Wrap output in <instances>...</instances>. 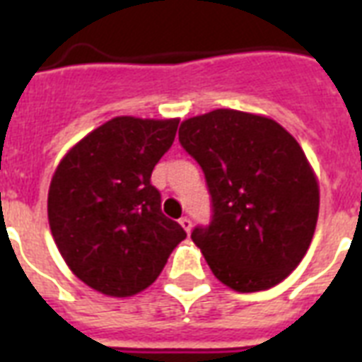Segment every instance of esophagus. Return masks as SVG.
I'll use <instances>...</instances> for the list:
<instances>
[{"label": "esophagus", "instance_id": "34e87169", "mask_svg": "<svg viewBox=\"0 0 362 362\" xmlns=\"http://www.w3.org/2000/svg\"><path fill=\"white\" fill-rule=\"evenodd\" d=\"M180 226H182V229H184V231L186 233H189L192 231V220H189V218H180Z\"/></svg>", "mask_w": 362, "mask_h": 362}]
</instances>
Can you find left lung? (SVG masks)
Here are the masks:
<instances>
[{
  "label": "left lung",
  "mask_w": 362,
  "mask_h": 362,
  "mask_svg": "<svg viewBox=\"0 0 362 362\" xmlns=\"http://www.w3.org/2000/svg\"><path fill=\"white\" fill-rule=\"evenodd\" d=\"M212 197V221L192 240L221 284L264 291L303 261L320 214V184L295 136L272 118L216 109L180 124Z\"/></svg>",
  "instance_id": "8db88e82"
}]
</instances>
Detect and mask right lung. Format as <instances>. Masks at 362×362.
I'll return each mask as SVG.
<instances>
[{
    "instance_id": "right-lung-1",
    "label": "right lung",
    "mask_w": 362,
    "mask_h": 362,
    "mask_svg": "<svg viewBox=\"0 0 362 362\" xmlns=\"http://www.w3.org/2000/svg\"><path fill=\"white\" fill-rule=\"evenodd\" d=\"M178 118L116 116L65 153L48 189V223L71 272L109 297L152 286L186 231L161 212L150 176Z\"/></svg>"
}]
</instances>
